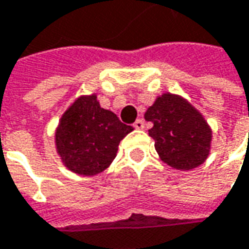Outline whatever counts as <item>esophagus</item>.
<instances>
[{"label":"esophagus","instance_id":"34e87169","mask_svg":"<svg viewBox=\"0 0 249 249\" xmlns=\"http://www.w3.org/2000/svg\"><path fill=\"white\" fill-rule=\"evenodd\" d=\"M133 126H135L136 129H143V128H144V121H143L142 118H139V120H136V121H135Z\"/></svg>","mask_w":249,"mask_h":249}]
</instances>
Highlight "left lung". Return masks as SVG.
Returning <instances> with one entry per match:
<instances>
[{"label": "left lung", "mask_w": 249, "mask_h": 249, "mask_svg": "<svg viewBox=\"0 0 249 249\" xmlns=\"http://www.w3.org/2000/svg\"><path fill=\"white\" fill-rule=\"evenodd\" d=\"M153 124L148 135L155 150L172 169L192 170L209 158L213 129L200 111L178 94L163 92L144 113Z\"/></svg>", "instance_id": "obj_1"}]
</instances>
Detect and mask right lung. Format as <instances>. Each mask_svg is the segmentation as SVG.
Here are the masks:
<instances>
[{"mask_svg":"<svg viewBox=\"0 0 249 249\" xmlns=\"http://www.w3.org/2000/svg\"><path fill=\"white\" fill-rule=\"evenodd\" d=\"M132 131L113 111L101 107L96 94L80 95L62 113L54 146L68 170L92 177L110 166L120 142Z\"/></svg>","mask_w":249,"mask_h":249,"instance_id":"right-lung-1","label":"right lung"}]
</instances>
